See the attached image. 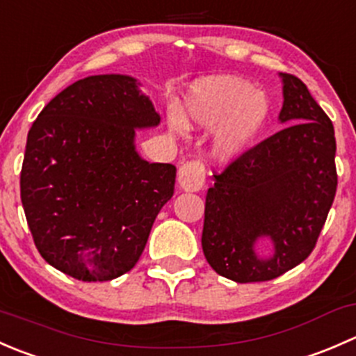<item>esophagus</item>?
I'll return each instance as SVG.
<instances>
[{
    "mask_svg": "<svg viewBox=\"0 0 356 356\" xmlns=\"http://www.w3.org/2000/svg\"><path fill=\"white\" fill-rule=\"evenodd\" d=\"M207 179V172H204V163L201 160L186 161L179 167L177 181L181 189L184 191H200Z\"/></svg>",
    "mask_w": 356,
    "mask_h": 356,
    "instance_id": "obj_1",
    "label": "esophagus"
}]
</instances>
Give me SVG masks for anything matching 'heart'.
<instances>
[{
	"mask_svg": "<svg viewBox=\"0 0 356 356\" xmlns=\"http://www.w3.org/2000/svg\"><path fill=\"white\" fill-rule=\"evenodd\" d=\"M268 115L264 92L251 89L241 79L218 77L195 84L186 98L182 122L189 127L217 129L211 138L213 155L220 160L241 155L251 145ZM172 131L182 127L175 115L170 117Z\"/></svg>",
	"mask_w": 356,
	"mask_h": 356,
	"instance_id": "1",
	"label": "heart"
}]
</instances>
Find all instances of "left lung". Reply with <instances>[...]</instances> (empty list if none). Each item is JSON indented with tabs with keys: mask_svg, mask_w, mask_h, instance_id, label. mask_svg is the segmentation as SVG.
<instances>
[{
	"mask_svg": "<svg viewBox=\"0 0 356 356\" xmlns=\"http://www.w3.org/2000/svg\"><path fill=\"white\" fill-rule=\"evenodd\" d=\"M281 77L288 125L215 174L204 201L203 253L236 282L272 281L308 258L336 196L331 118L296 75ZM258 237L273 239L272 257H256Z\"/></svg>",
	"mask_w": 356,
	"mask_h": 356,
	"instance_id": "8db88e82",
	"label": "left lung"
}]
</instances>
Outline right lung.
I'll use <instances>...</instances> for the list:
<instances>
[{"instance_id": "add662e5", "label": "right lung", "mask_w": 356, "mask_h": 356, "mask_svg": "<svg viewBox=\"0 0 356 356\" xmlns=\"http://www.w3.org/2000/svg\"><path fill=\"white\" fill-rule=\"evenodd\" d=\"M160 124L129 75H91L32 124L20 198L41 257L79 281H111L138 264L175 167L136 153L134 129Z\"/></svg>"}]
</instances>
